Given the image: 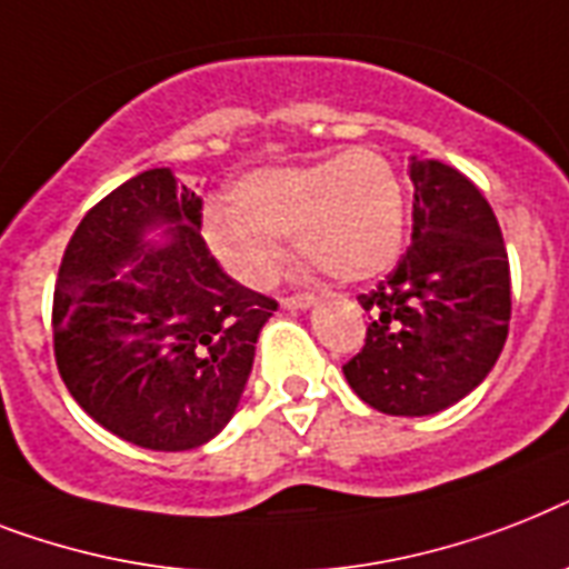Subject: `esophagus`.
Masks as SVG:
<instances>
[{
	"label": "esophagus",
	"mask_w": 569,
	"mask_h": 569,
	"mask_svg": "<svg viewBox=\"0 0 569 569\" xmlns=\"http://www.w3.org/2000/svg\"><path fill=\"white\" fill-rule=\"evenodd\" d=\"M311 306H313V297H308V293H297V297L281 299V308H284V311H306V308Z\"/></svg>",
	"instance_id": "obj_1"
}]
</instances>
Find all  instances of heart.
Instances as JSON below:
<instances>
[{"instance_id": "heart-1", "label": "heart", "mask_w": 569, "mask_h": 569, "mask_svg": "<svg viewBox=\"0 0 569 569\" xmlns=\"http://www.w3.org/2000/svg\"><path fill=\"white\" fill-rule=\"evenodd\" d=\"M406 190L393 163L358 147L299 167L256 170L213 211L206 240L229 276L263 288L284 261V234L313 267L367 281L393 267L406 240Z\"/></svg>"}]
</instances>
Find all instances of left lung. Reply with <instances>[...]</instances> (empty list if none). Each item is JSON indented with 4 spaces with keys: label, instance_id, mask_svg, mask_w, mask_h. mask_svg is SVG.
<instances>
[{
    "label": "left lung",
    "instance_id": "obj_1",
    "mask_svg": "<svg viewBox=\"0 0 569 569\" xmlns=\"http://www.w3.org/2000/svg\"><path fill=\"white\" fill-rule=\"evenodd\" d=\"M408 172L411 247L358 297L370 326L343 376L376 411L426 417L493 370L511 320V270L493 208L467 176L417 156Z\"/></svg>",
    "mask_w": 569,
    "mask_h": 569
}]
</instances>
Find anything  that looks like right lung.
<instances>
[{"instance_id": "1", "label": "right lung", "mask_w": 569, "mask_h": 569, "mask_svg": "<svg viewBox=\"0 0 569 569\" xmlns=\"http://www.w3.org/2000/svg\"><path fill=\"white\" fill-rule=\"evenodd\" d=\"M168 238L149 244V230ZM202 199L156 167L84 213L52 302L63 385L102 429L158 452L197 449L238 411L276 299L222 272Z\"/></svg>"}]
</instances>
